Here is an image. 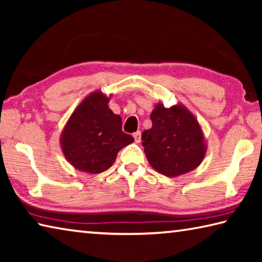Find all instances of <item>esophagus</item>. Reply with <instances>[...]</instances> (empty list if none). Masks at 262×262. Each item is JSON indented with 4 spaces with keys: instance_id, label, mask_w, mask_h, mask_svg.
I'll list each match as a JSON object with an SVG mask.
<instances>
[{
    "instance_id": "34e87169",
    "label": "esophagus",
    "mask_w": 262,
    "mask_h": 262,
    "mask_svg": "<svg viewBox=\"0 0 262 262\" xmlns=\"http://www.w3.org/2000/svg\"><path fill=\"white\" fill-rule=\"evenodd\" d=\"M134 140H135V143H140L141 142V132H136L134 133Z\"/></svg>"
}]
</instances>
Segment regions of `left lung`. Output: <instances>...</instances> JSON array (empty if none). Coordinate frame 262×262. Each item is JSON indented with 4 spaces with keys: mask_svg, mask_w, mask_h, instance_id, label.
<instances>
[{
    "mask_svg": "<svg viewBox=\"0 0 262 262\" xmlns=\"http://www.w3.org/2000/svg\"><path fill=\"white\" fill-rule=\"evenodd\" d=\"M152 126L142 133V145L154 170L166 177H179L202 163L207 143L200 123L183 104L155 105Z\"/></svg>",
    "mask_w": 262,
    "mask_h": 262,
    "instance_id": "8db88e82",
    "label": "left lung"
}]
</instances>
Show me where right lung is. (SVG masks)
<instances>
[{"label": "right lung", "mask_w": 262, "mask_h": 262, "mask_svg": "<svg viewBox=\"0 0 262 262\" xmlns=\"http://www.w3.org/2000/svg\"><path fill=\"white\" fill-rule=\"evenodd\" d=\"M112 95L96 90L70 115L60 136L64 158L78 171L97 174L112 166L118 152L134 142L122 132L121 117L108 107Z\"/></svg>", "instance_id": "right-lung-1"}]
</instances>
